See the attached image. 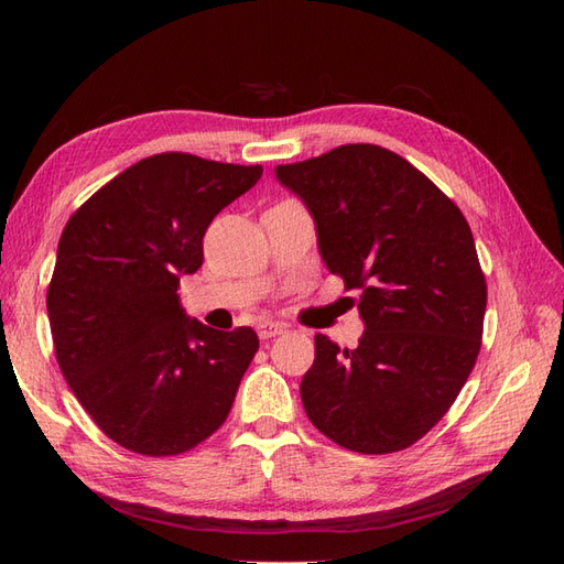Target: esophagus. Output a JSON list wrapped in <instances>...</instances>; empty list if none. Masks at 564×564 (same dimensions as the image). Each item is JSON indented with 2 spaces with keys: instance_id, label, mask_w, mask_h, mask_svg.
<instances>
[{
  "instance_id": "esophagus-1",
  "label": "esophagus",
  "mask_w": 564,
  "mask_h": 564,
  "mask_svg": "<svg viewBox=\"0 0 564 564\" xmlns=\"http://www.w3.org/2000/svg\"><path fill=\"white\" fill-rule=\"evenodd\" d=\"M257 332H259L261 339H273V337H279V334L285 332V325H281V322H261Z\"/></svg>"
}]
</instances>
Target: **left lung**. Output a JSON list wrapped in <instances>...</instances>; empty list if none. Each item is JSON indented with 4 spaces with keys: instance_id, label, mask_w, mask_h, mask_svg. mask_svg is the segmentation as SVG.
<instances>
[{
    "instance_id": "1",
    "label": "left lung",
    "mask_w": 564,
    "mask_h": 564,
    "mask_svg": "<svg viewBox=\"0 0 564 564\" xmlns=\"http://www.w3.org/2000/svg\"><path fill=\"white\" fill-rule=\"evenodd\" d=\"M275 178L313 215L327 269L361 291L356 349L315 337L301 382L310 422L356 453L412 446L451 410L480 354L487 283L470 225L378 145L281 164Z\"/></svg>"
}]
</instances>
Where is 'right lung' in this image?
I'll return each mask as SVG.
<instances>
[{
	"label": "right lung",
	"mask_w": 564,
	"mask_h": 564,
	"mask_svg": "<svg viewBox=\"0 0 564 564\" xmlns=\"http://www.w3.org/2000/svg\"><path fill=\"white\" fill-rule=\"evenodd\" d=\"M261 172V164L154 154L67 220L47 289L55 356L79 404L118 446L178 455L230 414L257 332L200 325L176 289L200 269L215 215Z\"/></svg>",
	"instance_id": "obj_1"
}]
</instances>
